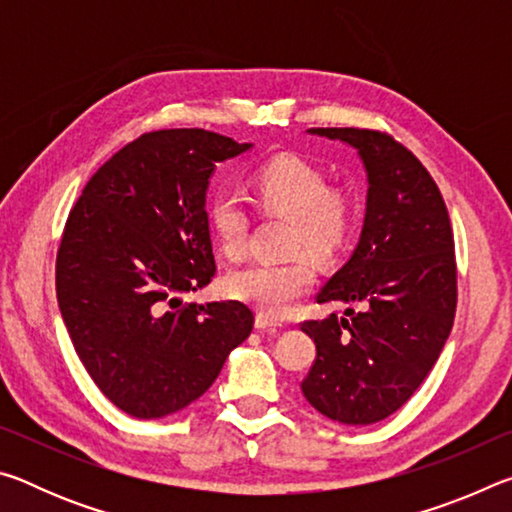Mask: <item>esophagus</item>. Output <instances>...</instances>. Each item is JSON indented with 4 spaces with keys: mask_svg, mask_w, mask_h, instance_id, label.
Returning a JSON list of instances; mask_svg holds the SVG:
<instances>
[{
    "mask_svg": "<svg viewBox=\"0 0 512 512\" xmlns=\"http://www.w3.org/2000/svg\"><path fill=\"white\" fill-rule=\"evenodd\" d=\"M255 327L257 329H277V327H282V323H277V320H273L271 316H266V314H257Z\"/></svg>",
    "mask_w": 512,
    "mask_h": 512,
    "instance_id": "esophagus-1",
    "label": "esophagus"
}]
</instances>
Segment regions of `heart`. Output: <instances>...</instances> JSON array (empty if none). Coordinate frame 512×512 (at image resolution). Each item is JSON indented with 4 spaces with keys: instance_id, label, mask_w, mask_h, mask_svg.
I'll list each match as a JSON object with an SVG mask.
<instances>
[{
    "instance_id": "b5f03b06",
    "label": "heart",
    "mask_w": 512,
    "mask_h": 512,
    "mask_svg": "<svg viewBox=\"0 0 512 512\" xmlns=\"http://www.w3.org/2000/svg\"><path fill=\"white\" fill-rule=\"evenodd\" d=\"M255 201L291 219L289 246L318 259L339 253L350 237L354 205L348 194L329 189L316 164L293 153L275 155L250 178ZM207 221L225 257L244 255L248 214L235 194L219 192L207 203ZM314 284V268L305 255L257 259L225 277L228 296L248 302L266 316H284Z\"/></svg>"
}]
</instances>
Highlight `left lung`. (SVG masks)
<instances>
[{
	"label": "left lung",
	"instance_id": "left-lung-1",
	"mask_svg": "<svg viewBox=\"0 0 512 512\" xmlns=\"http://www.w3.org/2000/svg\"><path fill=\"white\" fill-rule=\"evenodd\" d=\"M359 151L368 173L359 246L316 296L359 305L305 320L316 359L302 393L341 424L393 415L418 391L456 316L454 232L443 194L424 164L393 135L370 128H309Z\"/></svg>",
	"mask_w": 512,
	"mask_h": 512
}]
</instances>
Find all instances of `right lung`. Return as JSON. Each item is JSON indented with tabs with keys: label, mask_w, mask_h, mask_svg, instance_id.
<instances>
[{
	"label": "right lung",
	"mask_w": 512,
	"mask_h": 512,
	"mask_svg": "<svg viewBox=\"0 0 512 512\" xmlns=\"http://www.w3.org/2000/svg\"><path fill=\"white\" fill-rule=\"evenodd\" d=\"M250 149L203 128L144 133L88 180L56 255V296L99 391L140 420L198 400L253 332L244 302L180 296L216 273L205 192Z\"/></svg>",
	"instance_id": "obj_1"
}]
</instances>
